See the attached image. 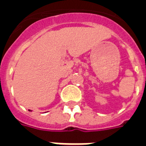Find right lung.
I'll use <instances>...</instances> for the list:
<instances>
[{
  "label": "right lung",
  "mask_w": 146,
  "mask_h": 146,
  "mask_svg": "<svg viewBox=\"0 0 146 146\" xmlns=\"http://www.w3.org/2000/svg\"><path fill=\"white\" fill-rule=\"evenodd\" d=\"M29 111H31V110H29Z\"/></svg>",
  "instance_id": "add662e5"
}]
</instances>
